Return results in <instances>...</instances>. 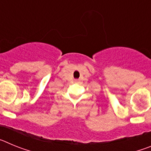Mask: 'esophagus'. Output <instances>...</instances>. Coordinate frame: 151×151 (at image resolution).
Returning <instances> with one entry per match:
<instances>
[{"instance_id": "1", "label": "esophagus", "mask_w": 151, "mask_h": 151, "mask_svg": "<svg viewBox=\"0 0 151 151\" xmlns=\"http://www.w3.org/2000/svg\"><path fill=\"white\" fill-rule=\"evenodd\" d=\"M76 81H77V80H76Z\"/></svg>"}]
</instances>
